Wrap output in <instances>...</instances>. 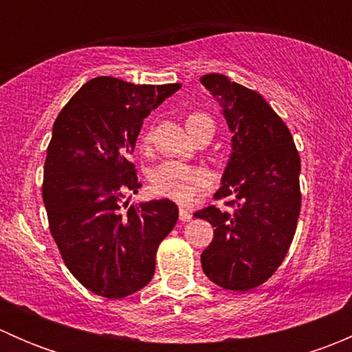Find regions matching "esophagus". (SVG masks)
Masks as SVG:
<instances>
[{"mask_svg": "<svg viewBox=\"0 0 352 352\" xmlns=\"http://www.w3.org/2000/svg\"><path fill=\"white\" fill-rule=\"evenodd\" d=\"M179 216H180V221H190V218H192V212H190V209H187L186 206H180L179 208Z\"/></svg>", "mask_w": 352, "mask_h": 352, "instance_id": "34e87169", "label": "esophagus"}]
</instances>
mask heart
I'll list each match as a JSON object with an SVG mask.
<instances>
[{
  "label": "heart",
  "mask_w": 352,
  "mask_h": 352,
  "mask_svg": "<svg viewBox=\"0 0 352 352\" xmlns=\"http://www.w3.org/2000/svg\"><path fill=\"white\" fill-rule=\"evenodd\" d=\"M186 126L187 131L194 134L199 127L212 126V120L206 113L192 112L187 116ZM150 140L151 138L148 133L141 134V146H148ZM211 175L204 168L179 162L163 163L151 173V190H153V194L160 197L172 199L175 202H182V204H187L192 199H196L199 194L208 190L211 187Z\"/></svg>",
  "instance_id": "heart-1"
}]
</instances>
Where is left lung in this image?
Listing matches in <instances>:
<instances>
[{
  "instance_id": "8db88e82",
  "label": "left lung",
  "mask_w": 352,
  "mask_h": 352,
  "mask_svg": "<svg viewBox=\"0 0 352 352\" xmlns=\"http://www.w3.org/2000/svg\"><path fill=\"white\" fill-rule=\"evenodd\" d=\"M201 83L223 109L233 151L214 194L228 209L194 212L214 236L202 252L204 274L214 285L248 291L264 285L285 261L301 208L300 155L281 117L261 94L211 73Z\"/></svg>"
}]
</instances>
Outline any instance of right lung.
Returning <instances> with one entry per match:
<instances>
[{"label": "right lung", "mask_w": 352, "mask_h": 352, "mask_svg": "<svg viewBox=\"0 0 352 352\" xmlns=\"http://www.w3.org/2000/svg\"><path fill=\"white\" fill-rule=\"evenodd\" d=\"M179 88L94 78L52 127L42 182L49 230L71 274L98 296L119 300L143 289L158 245L179 219L168 199L124 202L141 187L131 155L143 119Z\"/></svg>", "instance_id": "add662e5"}]
</instances>
